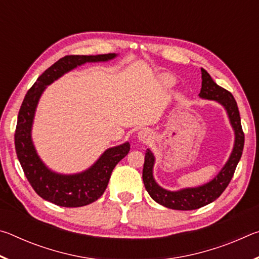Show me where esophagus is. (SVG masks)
Returning <instances> with one entry per match:
<instances>
[{
    "label": "esophagus",
    "instance_id": "1",
    "mask_svg": "<svg viewBox=\"0 0 259 259\" xmlns=\"http://www.w3.org/2000/svg\"><path fill=\"white\" fill-rule=\"evenodd\" d=\"M138 138H139V140H142V142H148V140H150V138H151L150 131H147V130L139 131Z\"/></svg>",
    "mask_w": 259,
    "mask_h": 259
}]
</instances>
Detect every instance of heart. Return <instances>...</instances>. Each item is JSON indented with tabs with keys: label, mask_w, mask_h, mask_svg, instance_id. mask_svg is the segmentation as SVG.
<instances>
[{
	"label": "heart",
	"mask_w": 259,
	"mask_h": 259,
	"mask_svg": "<svg viewBox=\"0 0 259 259\" xmlns=\"http://www.w3.org/2000/svg\"><path fill=\"white\" fill-rule=\"evenodd\" d=\"M162 82H163V84L165 85H172L175 83V78L168 75V74H165V75L162 76Z\"/></svg>",
	"instance_id": "obj_1"
}]
</instances>
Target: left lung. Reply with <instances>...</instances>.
I'll return each mask as SVG.
<instances>
[{"label": "left lung", "instance_id": "left-lung-1", "mask_svg": "<svg viewBox=\"0 0 259 259\" xmlns=\"http://www.w3.org/2000/svg\"><path fill=\"white\" fill-rule=\"evenodd\" d=\"M201 73H202V88H201L199 96L203 99L216 100V102L224 106L227 115L230 117L232 128L234 130V147L229 161L226 162V164L223 166V169L211 182L204 184L202 186L184 188V190L176 192L166 191L157 185L154 178H153V165H154L155 159L151 150H147L145 153V162H144L143 168L144 185H145L148 194L151 195V198L155 202L164 205L169 209L194 210L213 202L229 186L231 179L234 175L236 165H238L241 155H242L244 134L242 126H241L239 108L233 95L224 88L219 87L205 69L201 68Z\"/></svg>", "mask_w": 259, "mask_h": 259}]
</instances>
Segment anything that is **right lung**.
I'll use <instances>...</instances> for the list:
<instances>
[{"label":"right lung","instance_id":"obj_1","mask_svg":"<svg viewBox=\"0 0 259 259\" xmlns=\"http://www.w3.org/2000/svg\"><path fill=\"white\" fill-rule=\"evenodd\" d=\"M115 57V54L65 56L38 76L25 96L18 113L15 133L16 153L33 190L49 202L60 207L75 208L98 200L106 190L113 169L129 153L130 144L126 142L120 146L108 148L94 165L83 172L60 175L51 171L38 157L30 137L38 99L47 85L73 68L85 63L107 61Z\"/></svg>","mask_w":259,"mask_h":259}]
</instances>
